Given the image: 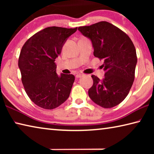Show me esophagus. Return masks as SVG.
<instances>
[{
  "label": "esophagus",
  "instance_id": "obj_1",
  "mask_svg": "<svg viewBox=\"0 0 154 154\" xmlns=\"http://www.w3.org/2000/svg\"><path fill=\"white\" fill-rule=\"evenodd\" d=\"M83 74H77L76 75V77L77 78H80V77H83Z\"/></svg>",
  "mask_w": 154,
  "mask_h": 154
}]
</instances>
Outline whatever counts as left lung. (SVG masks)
Wrapping results in <instances>:
<instances>
[{
  "instance_id": "8db88e82",
  "label": "left lung",
  "mask_w": 154,
  "mask_h": 154,
  "mask_svg": "<svg viewBox=\"0 0 154 154\" xmlns=\"http://www.w3.org/2000/svg\"><path fill=\"white\" fill-rule=\"evenodd\" d=\"M91 41L94 56L104 60L105 77L92 75L93 85L88 94L94 103L111 108L123 101L134 79L137 63L136 49L126 33L107 22H100L78 28Z\"/></svg>"
}]
</instances>
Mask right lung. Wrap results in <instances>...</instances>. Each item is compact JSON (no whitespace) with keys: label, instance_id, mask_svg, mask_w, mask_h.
<instances>
[{"label":"right lung","instance_id":"right-lung-1","mask_svg":"<svg viewBox=\"0 0 154 154\" xmlns=\"http://www.w3.org/2000/svg\"><path fill=\"white\" fill-rule=\"evenodd\" d=\"M77 28L48 27L30 37L21 50L18 66L28 97L45 109L58 107L69 97L73 75L56 73L55 59Z\"/></svg>","mask_w":154,"mask_h":154}]
</instances>
